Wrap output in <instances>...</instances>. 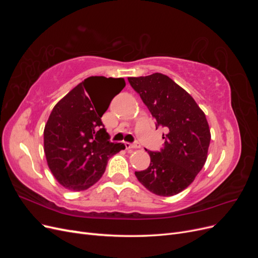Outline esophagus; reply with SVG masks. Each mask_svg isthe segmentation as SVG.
I'll use <instances>...</instances> for the list:
<instances>
[{
    "instance_id": "esophagus-1",
    "label": "esophagus",
    "mask_w": 258,
    "mask_h": 258,
    "mask_svg": "<svg viewBox=\"0 0 258 258\" xmlns=\"http://www.w3.org/2000/svg\"><path fill=\"white\" fill-rule=\"evenodd\" d=\"M124 146H126L127 150H131V148H139V147H141V145H140L139 143H129V142L124 143Z\"/></svg>"
}]
</instances>
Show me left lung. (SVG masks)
I'll return each mask as SVG.
<instances>
[{
  "label": "left lung",
  "mask_w": 258,
  "mask_h": 258,
  "mask_svg": "<svg viewBox=\"0 0 258 258\" xmlns=\"http://www.w3.org/2000/svg\"><path fill=\"white\" fill-rule=\"evenodd\" d=\"M156 119V129L165 128L160 151H147L151 163L136 171L139 182L155 195L173 196L188 187L205 166L211 141L205 113L188 92L167 75L128 77Z\"/></svg>",
  "instance_id": "left-lung-1"
}]
</instances>
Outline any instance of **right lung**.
Instances as JSON below:
<instances>
[{
	"mask_svg": "<svg viewBox=\"0 0 258 258\" xmlns=\"http://www.w3.org/2000/svg\"><path fill=\"white\" fill-rule=\"evenodd\" d=\"M124 86L123 79L91 76L52 108L44 130V151L51 173L66 188H89L103 175L107 160L124 150L123 143L110 141L101 120Z\"/></svg>",
	"mask_w": 258,
	"mask_h": 258,
	"instance_id": "1",
	"label": "right lung"
}]
</instances>
